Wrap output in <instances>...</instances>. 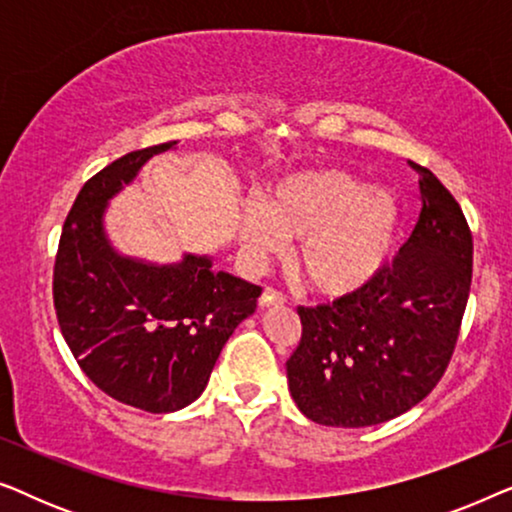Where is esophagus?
Returning <instances> with one entry per match:
<instances>
[{
	"label": "esophagus",
	"instance_id": "34e87169",
	"mask_svg": "<svg viewBox=\"0 0 512 512\" xmlns=\"http://www.w3.org/2000/svg\"><path fill=\"white\" fill-rule=\"evenodd\" d=\"M286 298L282 296V293L275 291V289H265L261 293V298H258V305L261 307H270V305H284Z\"/></svg>",
	"mask_w": 512,
	"mask_h": 512
}]
</instances>
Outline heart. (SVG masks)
<instances>
[{
    "mask_svg": "<svg viewBox=\"0 0 512 512\" xmlns=\"http://www.w3.org/2000/svg\"><path fill=\"white\" fill-rule=\"evenodd\" d=\"M403 228L394 188L368 186L342 170H305L242 205L237 240L251 263L282 254L300 237L298 265L326 296H349L387 268Z\"/></svg>",
    "mask_w": 512,
    "mask_h": 512,
    "instance_id": "heart-1",
    "label": "heart"
}]
</instances>
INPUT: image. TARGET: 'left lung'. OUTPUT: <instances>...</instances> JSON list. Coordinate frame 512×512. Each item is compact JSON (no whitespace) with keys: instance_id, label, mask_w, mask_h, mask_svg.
<instances>
[{"instance_id":"left-lung-1","label":"left lung","mask_w":512,"mask_h":512,"mask_svg":"<svg viewBox=\"0 0 512 512\" xmlns=\"http://www.w3.org/2000/svg\"><path fill=\"white\" fill-rule=\"evenodd\" d=\"M419 172L422 212L391 268L333 305L298 307L303 335L286 361L289 391L312 422L361 429L431 394L459 338L473 237L436 174Z\"/></svg>"}]
</instances>
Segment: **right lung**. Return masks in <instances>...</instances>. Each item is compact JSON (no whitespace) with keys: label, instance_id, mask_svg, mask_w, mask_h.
<instances>
[{"label":"right lung","instance_id":"obj_1","mask_svg":"<svg viewBox=\"0 0 512 512\" xmlns=\"http://www.w3.org/2000/svg\"><path fill=\"white\" fill-rule=\"evenodd\" d=\"M177 142L128 156L83 184L60 235L53 303L67 347L88 380L132 408L174 412L205 391L223 345L256 310L261 286L212 268V256L177 263L123 256L111 244L109 200Z\"/></svg>","mask_w":512,"mask_h":512}]
</instances>
